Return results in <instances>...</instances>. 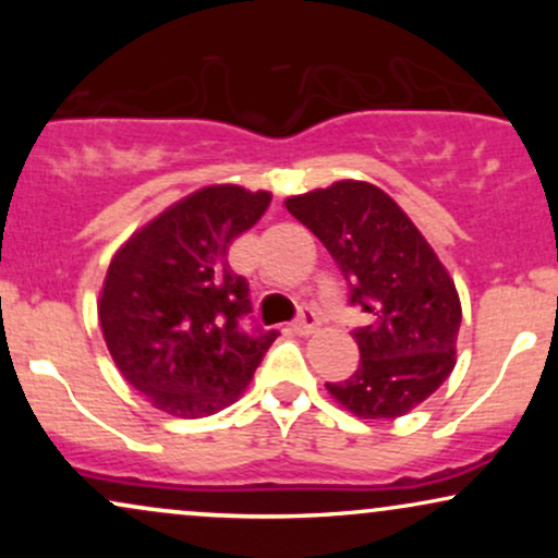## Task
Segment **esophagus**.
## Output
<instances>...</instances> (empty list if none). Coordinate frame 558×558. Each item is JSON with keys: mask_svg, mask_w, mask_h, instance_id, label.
Wrapping results in <instances>:
<instances>
[{"mask_svg": "<svg viewBox=\"0 0 558 558\" xmlns=\"http://www.w3.org/2000/svg\"><path fill=\"white\" fill-rule=\"evenodd\" d=\"M317 325H319V319H317L315 312L304 310L296 317V323H293V332H296V336H310V332L317 330Z\"/></svg>", "mask_w": 558, "mask_h": 558, "instance_id": "obj_1", "label": "esophagus"}]
</instances>
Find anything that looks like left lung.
Listing matches in <instances>:
<instances>
[{
  "instance_id": "obj_1",
  "label": "left lung",
  "mask_w": 558,
  "mask_h": 558,
  "mask_svg": "<svg viewBox=\"0 0 558 558\" xmlns=\"http://www.w3.org/2000/svg\"><path fill=\"white\" fill-rule=\"evenodd\" d=\"M286 209L323 241L367 312L354 330L360 367L325 383L362 420H393L440 388L457 364L462 304L451 275L407 213L373 183L338 181L286 198Z\"/></svg>"
}]
</instances>
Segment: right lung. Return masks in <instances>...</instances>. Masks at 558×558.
I'll return each mask as SVG.
<instances>
[{"label": "right lung", "instance_id": "add662e5", "mask_svg": "<svg viewBox=\"0 0 558 558\" xmlns=\"http://www.w3.org/2000/svg\"><path fill=\"white\" fill-rule=\"evenodd\" d=\"M267 191L207 185L165 209L114 254L99 323L114 364L172 417L196 420L233 403L278 330L246 332V278L228 246L270 207Z\"/></svg>", "mask_w": 558, "mask_h": 558}]
</instances>
